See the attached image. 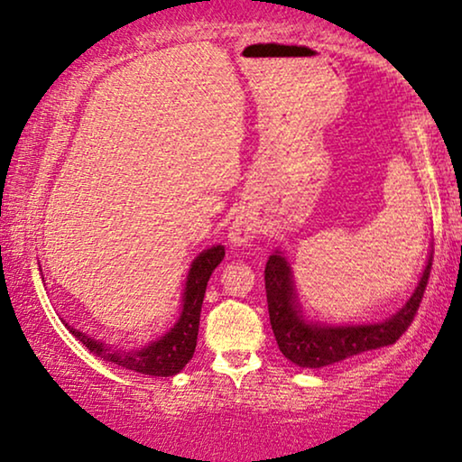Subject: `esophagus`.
I'll return each mask as SVG.
<instances>
[{
  "label": "esophagus",
  "mask_w": 462,
  "mask_h": 462,
  "mask_svg": "<svg viewBox=\"0 0 462 462\" xmlns=\"http://www.w3.org/2000/svg\"><path fill=\"white\" fill-rule=\"evenodd\" d=\"M256 218L254 214H252L250 210H239V214L236 217V220H233L231 225V231H229V239L231 244L236 245H245L250 242V237L256 236Z\"/></svg>",
  "instance_id": "1"
}]
</instances>
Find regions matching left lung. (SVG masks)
Listing matches in <instances>:
<instances>
[{
  "instance_id": "obj_1",
  "label": "left lung",
  "mask_w": 462,
  "mask_h": 462,
  "mask_svg": "<svg viewBox=\"0 0 462 462\" xmlns=\"http://www.w3.org/2000/svg\"><path fill=\"white\" fill-rule=\"evenodd\" d=\"M429 273H431V256L414 294L389 319L364 326H328L302 318L294 292L292 271L282 252H275L269 256L267 267H264V290H267L269 319L277 346L290 362L300 368H324V365L356 357L359 353L393 345L408 330L419 311Z\"/></svg>"
}]
</instances>
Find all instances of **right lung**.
<instances>
[{"label": "right lung", "mask_w": 462, "mask_h": 462, "mask_svg": "<svg viewBox=\"0 0 462 462\" xmlns=\"http://www.w3.org/2000/svg\"><path fill=\"white\" fill-rule=\"evenodd\" d=\"M223 258H225L223 245H212L210 250H204L198 258H195L187 275L180 319L176 321L172 330L163 334V337L160 340H155V343L144 346V349H132V351L113 349V346L86 337L84 332L75 330L71 326L67 324L65 326L69 328V332H71L75 338L81 340V343L90 349V353H94V356L100 359H106V362L122 365L125 370L138 372V374H149V376L179 374L195 353L201 302H204L208 280H210L212 271L218 267Z\"/></svg>", "instance_id": "1"}]
</instances>
